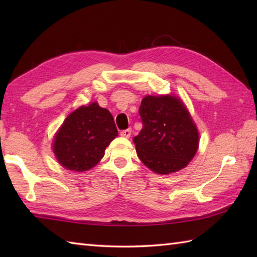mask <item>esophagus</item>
I'll use <instances>...</instances> for the list:
<instances>
[{
  "label": "esophagus",
  "instance_id": "obj_1",
  "mask_svg": "<svg viewBox=\"0 0 257 257\" xmlns=\"http://www.w3.org/2000/svg\"><path fill=\"white\" fill-rule=\"evenodd\" d=\"M120 136L123 138H129L130 136H132V129H125L122 130V132H120Z\"/></svg>",
  "mask_w": 257,
  "mask_h": 257
}]
</instances>
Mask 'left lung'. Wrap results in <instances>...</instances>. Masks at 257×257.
<instances>
[{
    "mask_svg": "<svg viewBox=\"0 0 257 257\" xmlns=\"http://www.w3.org/2000/svg\"><path fill=\"white\" fill-rule=\"evenodd\" d=\"M143 129L134 138L139 159L150 170L169 174L181 170L199 148V132L180 98L146 96L139 108Z\"/></svg>",
    "mask_w": 257,
    "mask_h": 257,
    "instance_id": "left-lung-1",
    "label": "left lung"
}]
</instances>
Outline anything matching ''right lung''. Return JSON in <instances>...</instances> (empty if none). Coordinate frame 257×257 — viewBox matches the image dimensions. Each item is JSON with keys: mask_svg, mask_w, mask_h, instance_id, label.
<instances>
[{"mask_svg": "<svg viewBox=\"0 0 257 257\" xmlns=\"http://www.w3.org/2000/svg\"><path fill=\"white\" fill-rule=\"evenodd\" d=\"M118 136L112 114L97 102L69 113L53 141L57 161L67 170L83 172L95 167Z\"/></svg>", "mask_w": 257, "mask_h": 257, "instance_id": "add662e5", "label": "right lung"}]
</instances>
